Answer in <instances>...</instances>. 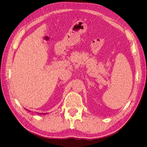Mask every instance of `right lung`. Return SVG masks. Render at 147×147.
<instances>
[{"instance_id":"add662e5","label":"right lung","mask_w":147,"mask_h":147,"mask_svg":"<svg viewBox=\"0 0 147 147\" xmlns=\"http://www.w3.org/2000/svg\"><path fill=\"white\" fill-rule=\"evenodd\" d=\"M26 110H28V109H26ZM41 114H42V113H41ZM43 114H46V113H43Z\"/></svg>"}]
</instances>
